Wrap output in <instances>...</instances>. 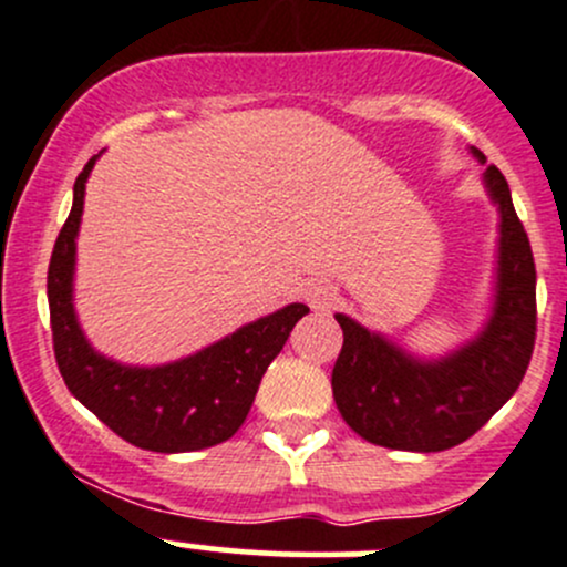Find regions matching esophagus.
Listing matches in <instances>:
<instances>
[{"label": "esophagus", "instance_id": "esophagus-1", "mask_svg": "<svg viewBox=\"0 0 567 567\" xmlns=\"http://www.w3.org/2000/svg\"><path fill=\"white\" fill-rule=\"evenodd\" d=\"M331 301H334V293H331L329 285H312V288L307 290V305H310L312 310H326Z\"/></svg>", "mask_w": 567, "mask_h": 567}]
</instances>
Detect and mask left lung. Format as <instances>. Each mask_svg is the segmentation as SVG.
I'll use <instances>...</instances> for the list:
<instances>
[{"mask_svg": "<svg viewBox=\"0 0 567 567\" xmlns=\"http://www.w3.org/2000/svg\"><path fill=\"white\" fill-rule=\"evenodd\" d=\"M485 164V156L474 151ZM485 188L499 205L496 299L485 329L442 359H416L342 312V351L331 392L342 420L370 444L439 453L466 442L522 384L535 348V260L505 175L488 164Z\"/></svg>", "mask_w": 567, "mask_h": 567, "instance_id": "left-lung-1", "label": "left lung"}]
</instances>
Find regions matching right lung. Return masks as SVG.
Segmentation results:
<instances>
[{"label":"right lung","mask_w":567,"mask_h":567,"mask_svg":"<svg viewBox=\"0 0 567 567\" xmlns=\"http://www.w3.org/2000/svg\"><path fill=\"white\" fill-rule=\"evenodd\" d=\"M84 164L73 183V208L56 236L49 262V312L54 357L65 386L120 439L151 453H194L227 442L247 420L262 373L290 331L310 312L288 305L225 340L158 368H131L101 357L84 337L73 310V266L84 208V183L95 167Z\"/></svg>","instance_id":"add662e5"}]
</instances>
